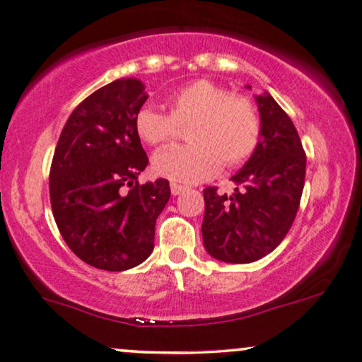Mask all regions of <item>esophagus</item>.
<instances>
[{
    "label": "esophagus",
    "instance_id": "obj_1",
    "mask_svg": "<svg viewBox=\"0 0 362 362\" xmlns=\"http://www.w3.org/2000/svg\"><path fill=\"white\" fill-rule=\"evenodd\" d=\"M182 191H186V186H182V185H177V182H171V192H173V196H177V194H181Z\"/></svg>",
    "mask_w": 362,
    "mask_h": 362
}]
</instances>
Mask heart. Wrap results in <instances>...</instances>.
<instances>
[{"label": "heart", "mask_w": 362, "mask_h": 362, "mask_svg": "<svg viewBox=\"0 0 362 362\" xmlns=\"http://www.w3.org/2000/svg\"><path fill=\"white\" fill-rule=\"evenodd\" d=\"M168 115L143 107L134 118L136 133L151 146L170 143L187 126L186 146L154 156V171L177 182L209 180L223 168H238L259 146L261 115L247 96L233 95L209 79H196L164 100Z\"/></svg>", "instance_id": "obj_1"}]
</instances>
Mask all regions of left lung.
Returning <instances> with one entry per match:
<instances>
[{
	"instance_id": "obj_1",
	"label": "left lung",
	"mask_w": 362,
	"mask_h": 362,
	"mask_svg": "<svg viewBox=\"0 0 362 362\" xmlns=\"http://www.w3.org/2000/svg\"><path fill=\"white\" fill-rule=\"evenodd\" d=\"M261 141L250 161L231 180V196L209 186L204 192L201 231L206 251L216 259L246 264L279 246L301 203L306 153L293 121L274 98H256Z\"/></svg>"
}]
</instances>
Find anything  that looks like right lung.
Instances as JSON below:
<instances>
[{
  "instance_id": "add662e5",
  "label": "right lung",
  "mask_w": 362,
  "mask_h": 362,
  "mask_svg": "<svg viewBox=\"0 0 362 362\" xmlns=\"http://www.w3.org/2000/svg\"><path fill=\"white\" fill-rule=\"evenodd\" d=\"M148 100L139 79H116L71 112L56 144L49 199L56 226L86 264L124 271L154 247V226L171 189L159 177L139 185L148 156L134 118Z\"/></svg>"
}]
</instances>
